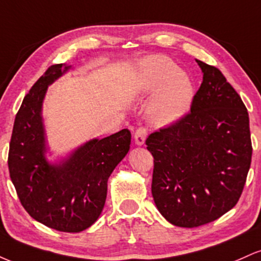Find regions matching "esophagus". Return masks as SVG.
Returning <instances> with one entry per match:
<instances>
[{
	"label": "esophagus",
	"instance_id": "34e87169",
	"mask_svg": "<svg viewBox=\"0 0 261 261\" xmlns=\"http://www.w3.org/2000/svg\"><path fill=\"white\" fill-rule=\"evenodd\" d=\"M146 137H147V128L146 127H139L136 130V133H135V142H136V145H143L145 143V140Z\"/></svg>",
	"mask_w": 261,
	"mask_h": 261
}]
</instances>
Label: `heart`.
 <instances>
[{
    "label": "heart",
    "mask_w": 261,
    "mask_h": 261,
    "mask_svg": "<svg viewBox=\"0 0 261 261\" xmlns=\"http://www.w3.org/2000/svg\"><path fill=\"white\" fill-rule=\"evenodd\" d=\"M142 89L154 91L160 87L151 103L152 118L158 124H172L185 115L194 97L190 77L166 56H152L142 64Z\"/></svg>",
    "instance_id": "heart-1"
}]
</instances>
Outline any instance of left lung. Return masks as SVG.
I'll return each instance as SVG.
<instances>
[{
	"label": "left lung",
	"instance_id": "8db88e82",
	"mask_svg": "<svg viewBox=\"0 0 261 261\" xmlns=\"http://www.w3.org/2000/svg\"><path fill=\"white\" fill-rule=\"evenodd\" d=\"M203 77L190 112L146 140L153 155L152 196L162 216L194 228L236 206L251 162L249 115L215 66L196 60Z\"/></svg>",
	"mask_w": 261,
	"mask_h": 261
}]
</instances>
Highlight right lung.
Listing matches in <instances>:
<instances>
[{
  "mask_svg": "<svg viewBox=\"0 0 261 261\" xmlns=\"http://www.w3.org/2000/svg\"><path fill=\"white\" fill-rule=\"evenodd\" d=\"M71 66L53 65L23 99L14 119L8 169L25 211L38 222L60 232L77 233L101 214L108 179L130 149L127 128L91 140L59 164L45 157L46 140L41 107L47 87Z\"/></svg>",
  "mask_w": 261,
  "mask_h": 261,
  "instance_id": "add662e5",
  "label": "right lung"
}]
</instances>
